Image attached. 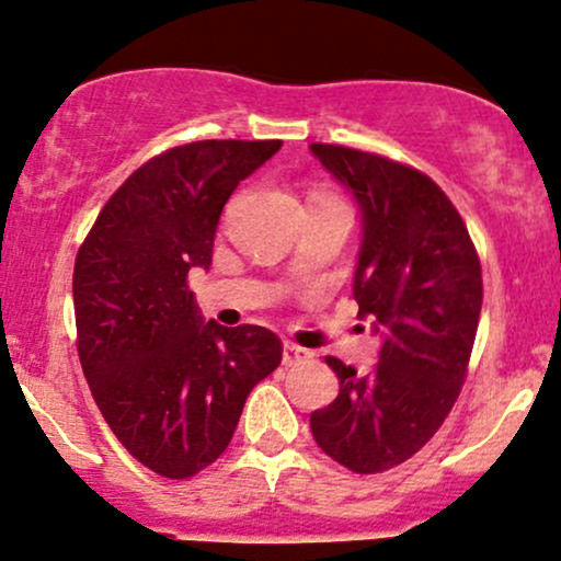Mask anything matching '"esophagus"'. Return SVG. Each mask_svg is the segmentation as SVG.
<instances>
[{"label":"esophagus","instance_id":"obj_1","mask_svg":"<svg viewBox=\"0 0 561 561\" xmlns=\"http://www.w3.org/2000/svg\"><path fill=\"white\" fill-rule=\"evenodd\" d=\"M308 358H311V351H306V347H300V345H295V343L282 345V362H285V366L308 362Z\"/></svg>","mask_w":561,"mask_h":561}]
</instances>
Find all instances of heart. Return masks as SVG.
<instances>
[{"mask_svg":"<svg viewBox=\"0 0 561 561\" xmlns=\"http://www.w3.org/2000/svg\"><path fill=\"white\" fill-rule=\"evenodd\" d=\"M324 203H332V205H337L340 199H337V197H332V195H319V197H317V203H313V205H324Z\"/></svg>","mask_w":561,"mask_h":561,"instance_id":"heart-1","label":"heart"}]
</instances>
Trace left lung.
<instances>
[{
  "label": "left lung",
  "instance_id": "8db88e82",
  "mask_svg": "<svg viewBox=\"0 0 561 561\" xmlns=\"http://www.w3.org/2000/svg\"><path fill=\"white\" fill-rule=\"evenodd\" d=\"M311 152L362 208L353 298L382 337L369 375L327 358L340 392L313 411L311 433L337 465L375 474L411 459L459 398L482 308L480 259L459 210L422 171L340 145Z\"/></svg>",
  "mask_w": 561,
  "mask_h": 561
}]
</instances>
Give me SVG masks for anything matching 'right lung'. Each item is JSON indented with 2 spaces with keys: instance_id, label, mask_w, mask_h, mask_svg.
I'll return each instance as SVG.
<instances>
[{
  "instance_id": "obj_1",
  "label": "right lung",
  "mask_w": 561,
  "mask_h": 561,
  "mask_svg": "<svg viewBox=\"0 0 561 561\" xmlns=\"http://www.w3.org/2000/svg\"><path fill=\"white\" fill-rule=\"evenodd\" d=\"M279 139H208L147 160L96 216L73 268L79 358L107 427L171 480L214 465L250 390L282 362L266 327L199 317L190 268L210 266L224 205Z\"/></svg>"
}]
</instances>
